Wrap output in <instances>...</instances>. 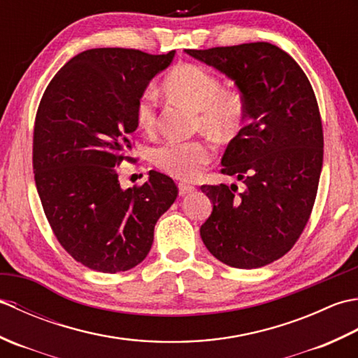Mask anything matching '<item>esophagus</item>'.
<instances>
[{"instance_id": "obj_1", "label": "esophagus", "mask_w": 358, "mask_h": 358, "mask_svg": "<svg viewBox=\"0 0 358 358\" xmlns=\"http://www.w3.org/2000/svg\"><path fill=\"white\" fill-rule=\"evenodd\" d=\"M195 191V186L189 185V183H178V192L180 195H187Z\"/></svg>"}]
</instances>
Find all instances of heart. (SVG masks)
Returning <instances> with one entry per match:
<instances>
[{"mask_svg": "<svg viewBox=\"0 0 358 358\" xmlns=\"http://www.w3.org/2000/svg\"><path fill=\"white\" fill-rule=\"evenodd\" d=\"M167 92L200 110L201 127L218 136L238 132L245 117V100L237 90H224L214 73L199 64H180L164 80ZM157 92L146 87L135 106L136 123L152 131L157 124ZM214 155L208 141H167L154 154L158 169L180 180H191L201 172Z\"/></svg>", "mask_w": 358, "mask_h": 358, "instance_id": "obj_1", "label": "heart"}]
</instances>
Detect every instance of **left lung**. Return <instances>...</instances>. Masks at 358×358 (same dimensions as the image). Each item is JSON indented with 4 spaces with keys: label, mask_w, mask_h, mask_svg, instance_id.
I'll return each instance as SVG.
<instances>
[{
    "label": "left lung",
    "mask_w": 358,
    "mask_h": 358,
    "mask_svg": "<svg viewBox=\"0 0 358 358\" xmlns=\"http://www.w3.org/2000/svg\"><path fill=\"white\" fill-rule=\"evenodd\" d=\"M185 52L235 83L248 120L222 158V173L243 191L201 186L214 204L201 240L227 266L262 268L291 250L314 208L323 166L315 94L295 59L271 43Z\"/></svg>",
    "instance_id": "obj_1"
}]
</instances>
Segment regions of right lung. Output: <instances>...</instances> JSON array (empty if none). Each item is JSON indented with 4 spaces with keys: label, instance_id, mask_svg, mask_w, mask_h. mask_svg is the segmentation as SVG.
Returning a JSON list of instances; mask_svg holds the SVG:
<instances>
[{
    "label": "right lung",
    "instance_id": "right-lung-1",
    "mask_svg": "<svg viewBox=\"0 0 358 358\" xmlns=\"http://www.w3.org/2000/svg\"><path fill=\"white\" fill-rule=\"evenodd\" d=\"M173 57L85 50L58 71L38 106L36 191L59 245L89 269L115 273L140 264L158 218L178 195L173 180L157 171L141 186L123 189L118 181L121 162H132L136 100Z\"/></svg>",
    "mask_w": 358,
    "mask_h": 358
}]
</instances>
